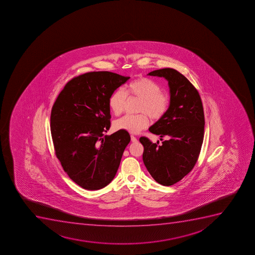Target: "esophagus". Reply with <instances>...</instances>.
Listing matches in <instances>:
<instances>
[{"mask_svg": "<svg viewBox=\"0 0 255 255\" xmlns=\"http://www.w3.org/2000/svg\"><path fill=\"white\" fill-rule=\"evenodd\" d=\"M130 138H131V141L134 142V143H135V142L138 141V139H137L136 137L134 136V135H131V136H130Z\"/></svg>", "mask_w": 255, "mask_h": 255, "instance_id": "34e87169", "label": "esophagus"}]
</instances>
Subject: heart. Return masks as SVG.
<instances>
[{
	"instance_id": "1",
	"label": "heart",
	"mask_w": 255,
	"mask_h": 255,
	"mask_svg": "<svg viewBox=\"0 0 255 255\" xmlns=\"http://www.w3.org/2000/svg\"><path fill=\"white\" fill-rule=\"evenodd\" d=\"M127 95L140 99L138 115H126L116 121L115 126L117 129L136 134L145 129L149 123V117L159 121L164 117L169 109V98L165 92L161 91L159 84L151 79H137L123 89L118 88L109 97V106L116 116L124 111Z\"/></svg>"
}]
</instances>
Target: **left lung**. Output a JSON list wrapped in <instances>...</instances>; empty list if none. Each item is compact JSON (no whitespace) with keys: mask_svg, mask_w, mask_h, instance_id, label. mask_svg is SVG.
I'll list each match as a JSON object with an SVG mask.
<instances>
[{"mask_svg":"<svg viewBox=\"0 0 255 255\" xmlns=\"http://www.w3.org/2000/svg\"><path fill=\"white\" fill-rule=\"evenodd\" d=\"M148 75L166 79L170 103L164 117L149 129L166 139L159 145L147 137L139 138L143 161L155 181L170 186L189 174L198 160L204 139V108L196 88L176 70L159 69Z\"/></svg>","mask_w":255,"mask_h":255,"instance_id":"obj_1","label":"left lung"}]
</instances>
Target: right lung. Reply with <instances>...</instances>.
<instances>
[{
    "instance_id": "add662e5",
    "label": "right lung",
    "mask_w": 255,
    "mask_h": 255,
    "mask_svg": "<svg viewBox=\"0 0 255 255\" xmlns=\"http://www.w3.org/2000/svg\"><path fill=\"white\" fill-rule=\"evenodd\" d=\"M129 77L110 71H92L71 79L54 103L51 133L57 159L79 186L97 190L116 176L127 131L104 135L111 127L109 97Z\"/></svg>"
}]
</instances>
